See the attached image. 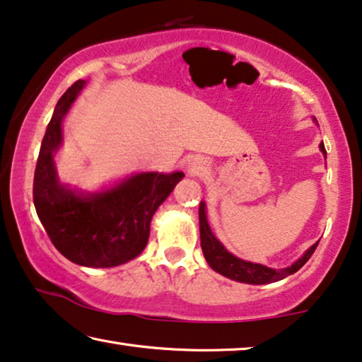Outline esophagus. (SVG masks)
Instances as JSON below:
<instances>
[{
	"label": "esophagus",
	"instance_id": "1",
	"mask_svg": "<svg viewBox=\"0 0 362 362\" xmlns=\"http://www.w3.org/2000/svg\"><path fill=\"white\" fill-rule=\"evenodd\" d=\"M194 170H199V166H194Z\"/></svg>",
	"mask_w": 362,
	"mask_h": 362
}]
</instances>
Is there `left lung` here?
Segmentation results:
<instances>
[{
	"label": "left lung",
	"instance_id": "8db88e82",
	"mask_svg": "<svg viewBox=\"0 0 362 362\" xmlns=\"http://www.w3.org/2000/svg\"><path fill=\"white\" fill-rule=\"evenodd\" d=\"M320 150L323 151V155L327 156V150H325L323 144H320ZM199 223H201L202 253L206 256L207 263L211 264V268L220 272V274L225 277H230V279L238 282H248V284H269V282L281 281L287 276L294 274V272H297L308 259H310V256L313 255V251H315L318 245V242L315 245H312L310 248L305 251V255H303L300 259H297L294 264L289 266V268L272 269L268 268V266L243 261L237 258V256H233L232 253H228V251L222 246V243L214 237L212 230L209 227L204 202H201V206H199Z\"/></svg>",
	"mask_w": 362,
	"mask_h": 362
}]
</instances>
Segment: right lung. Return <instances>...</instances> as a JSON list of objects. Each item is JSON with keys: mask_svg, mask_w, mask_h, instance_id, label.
Returning a JSON list of instances; mask_svg holds the SVG:
<instances>
[{"mask_svg": "<svg viewBox=\"0 0 362 362\" xmlns=\"http://www.w3.org/2000/svg\"><path fill=\"white\" fill-rule=\"evenodd\" d=\"M85 83L78 80L68 88L47 125L34 173V206L50 242L66 259L90 268H112L142 253L151 217L185 173H142L90 197L62 186L54 153L62 142V120Z\"/></svg>", "mask_w": 362, "mask_h": 362, "instance_id": "obj_1", "label": "right lung"}]
</instances>
